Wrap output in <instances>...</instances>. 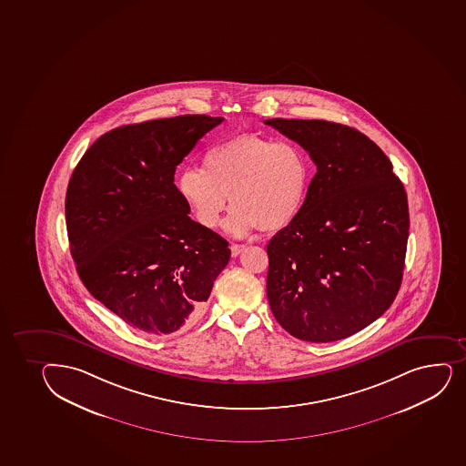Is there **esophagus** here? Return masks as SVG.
<instances>
[{"label":"esophagus","instance_id":"1","mask_svg":"<svg viewBox=\"0 0 466 466\" xmlns=\"http://www.w3.org/2000/svg\"><path fill=\"white\" fill-rule=\"evenodd\" d=\"M245 245H238V243H232L230 245V252H232V257L240 256L241 252L245 250Z\"/></svg>","mask_w":466,"mask_h":466}]
</instances>
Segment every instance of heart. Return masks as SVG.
Instances as JSON below:
<instances>
[{
	"instance_id": "obj_1",
	"label": "heart",
	"mask_w": 466,
	"mask_h": 466,
	"mask_svg": "<svg viewBox=\"0 0 466 466\" xmlns=\"http://www.w3.org/2000/svg\"><path fill=\"white\" fill-rule=\"evenodd\" d=\"M205 169L187 167L177 187L197 221L216 228L232 201L228 230L241 237L252 230L276 232L296 221L309 189L305 150L290 141L258 136L232 137L206 152Z\"/></svg>"
}]
</instances>
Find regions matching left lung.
<instances>
[{
  "instance_id": "left-lung-1",
  "label": "left lung",
  "mask_w": 466,
  "mask_h": 466,
  "mask_svg": "<svg viewBox=\"0 0 466 466\" xmlns=\"http://www.w3.org/2000/svg\"><path fill=\"white\" fill-rule=\"evenodd\" d=\"M316 163L305 205L266 248V294L283 329L341 340L385 312L400 289L410 236L405 187L383 150L350 126L272 118Z\"/></svg>"
}]
</instances>
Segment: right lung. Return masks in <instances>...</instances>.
<instances>
[{"label":"right lung","mask_w":466,"mask_h":466,"mask_svg":"<svg viewBox=\"0 0 466 466\" xmlns=\"http://www.w3.org/2000/svg\"><path fill=\"white\" fill-rule=\"evenodd\" d=\"M221 116H180L112 129L70 177L66 225L90 294L134 329L167 336L196 323L229 261L228 241L189 217L180 165Z\"/></svg>","instance_id":"add662e5"}]
</instances>
